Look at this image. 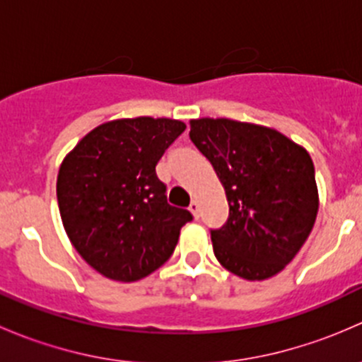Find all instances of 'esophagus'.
Instances as JSON below:
<instances>
[{
    "mask_svg": "<svg viewBox=\"0 0 362 362\" xmlns=\"http://www.w3.org/2000/svg\"><path fill=\"white\" fill-rule=\"evenodd\" d=\"M189 210H191V214L194 215V218L199 217V203L198 202H192L191 206H189Z\"/></svg>",
    "mask_w": 362,
    "mask_h": 362,
    "instance_id": "1",
    "label": "esophagus"
}]
</instances>
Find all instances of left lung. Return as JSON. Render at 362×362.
Here are the masks:
<instances>
[{"mask_svg": "<svg viewBox=\"0 0 362 362\" xmlns=\"http://www.w3.org/2000/svg\"><path fill=\"white\" fill-rule=\"evenodd\" d=\"M192 144L224 185L229 218L211 231L217 261L245 280L282 272L312 233L319 211L313 160L273 127L233 119H192Z\"/></svg>", "mask_w": 362, "mask_h": 362, "instance_id": "1", "label": "left lung"}]
</instances>
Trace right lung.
Returning a JSON list of instances; mask_svg holds the SVG:
<instances>
[{
    "label": "right lung",
    "mask_w": 362,
    "mask_h": 362,
    "mask_svg": "<svg viewBox=\"0 0 362 362\" xmlns=\"http://www.w3.org/2000/svg\"><path fill=\"white\" fill-rule=\"evenodd\" d=\"M175 119L134 117L100 124L63 159L57 203L83 261L117 282H136L170 259L192 218L171 206L156 164L184 133Z\"/></svg>",
    "instance_id": "obj_1"
}]
</instances>
